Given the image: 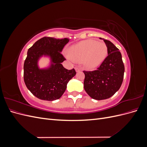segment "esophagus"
I'll return each instance as SVG.
<instances>
[{
  "instance_id": "obj_1",
  "label": "esophagus",
  "mask_w": 147,
  "mask_h": 147,
  "mask_svg": "<svg viewBox=\"0 0 147 147\" xmlns=\"http://www.w3.org/2000/svg\"><path fill=\"white\" fill-rule=\"evenodd\" d=\"M75 71H76L77 72H80V71H82V69L80 67H75Z\"/></svg>"
}]
</instances>
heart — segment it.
Wrapping results in <instances>:
<instances>
[{
  "label": "heart",
  "instance_id": "1",
  "mask_svg": "<svg viewBox=\"0 0 147 147\" xmlns=\"http://www.w3.org/2000/svg\"><path fill=\"white\" fill-rule=\"evenodd\" d=\"M107 47L103 42L94 40L80 42L69 48V55L73 60L83 62V65L88 70L96 69L104 62L107 56Z\"/></svg>",
  "mask_w": 147,
  "mask_h": 147
}]
</instances>
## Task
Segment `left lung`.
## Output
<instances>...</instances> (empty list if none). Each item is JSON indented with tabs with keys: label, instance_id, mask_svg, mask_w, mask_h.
Wrapping results in <instances>:
<instances>
[{
	"label": "left lung",
	"instance_id": "8db88e82",
	"mask_svg": "<svg viewBox=\"0 0 147 147\" xmlns=\"http://www.w3.org/2000/svg\"><path fill=\"white\" fill-rule=\"evenodd\" d=\"M103 40L107 47V57L96 70L83 71L85 75L84 90L96 100L110 98L118 91L123 83L124 73L121 53L110 41Z\"/></svg>",
	"mask_w": 147,
	"mask_h": 147
}]
</instances>
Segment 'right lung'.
Segmentation results:
<instances>
[{"label": "right lung", "instance_id": "obj_1", "mask_svg": "<svg viewBox=\"0 0 147 147\" xmlns=\"http://www.w3.org/2000/svg\"><path fill=\"white\" fill-rule=\"evenodd\" d=\"M69 41L67 38L45 37L28 50L24 64V80L28 90L37 98L49 101L59 99L70 80L76 74L74 69L67 70L61 64L65 60L61 52ZM43 56L50 58L51 63L47 68L41 69L38 61Z\"/></svg>", "mask_w": 147, "mask_h": 147}]
</instances>
